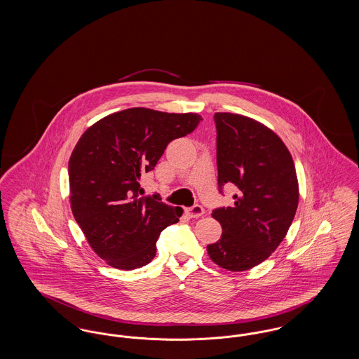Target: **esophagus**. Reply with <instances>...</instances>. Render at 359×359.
Returning <instances> with one entry per match:
<instances>
[{"label":"esophagus","instance_id":"1","mask_svg":"<svg viewBox=\"0 0 359 359\" xmlns=\"http://www.w3.org/2000/svg\"><path fill=\"white\" fill-rule=\"evenodd\" d=\"M189 218H201L205 214V208L201 205H194L186 210Z\"/></svg>","mask_w":359,"mask_h":359}]
</instances>
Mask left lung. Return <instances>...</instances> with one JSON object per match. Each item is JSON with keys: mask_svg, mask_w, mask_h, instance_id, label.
<instances>
[{"mask_svg": "<svg viewBox=\"0 0 359 359\" xmlns=\"http://www.w3.org/2000/svg\"><path fill=\"white\" fill-rule=\"evenodd\" d=\"M218 186H236L233 207L212 218L222 226L218 242L207 246L223 269L255 268L285 238L299 205L293 158L283 140L261 122L233 113H215Z\"/></svg>", "mask_w": 359, "mask_h": 359, "instance_id": "left-lung-1", "label": "left lung"}]
</instances>
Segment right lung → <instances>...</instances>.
<instances>
[{"label": "right lung", "instance_id": "1", "mask_svg": "<svg viewBox=\"0 0 359 359\" xmlns=\"http://www.w3.org/2000/svg\"><path fill=\"white\" fill-rule=\"evenodd\" d=\"M196 113L132 107L91 125L69 161V203L93 250L113 268L132 271L156 256L160 233L182 207L142 196L141 175L152 171L167 145L199 125Z\"/></svg>", "mask_w": 359, "mask_h": 359}]
</instances>
